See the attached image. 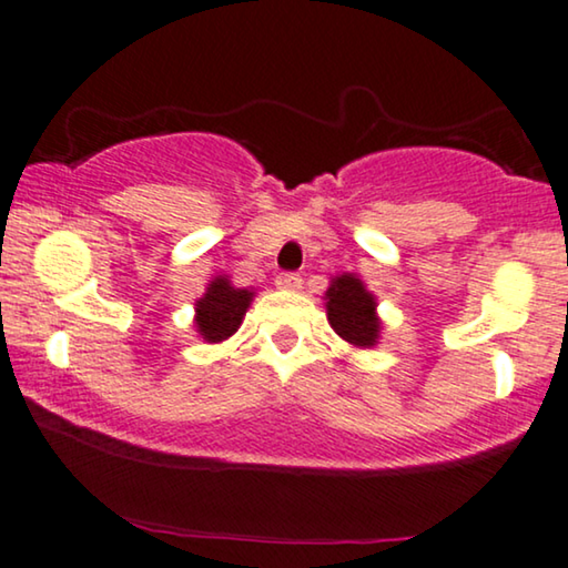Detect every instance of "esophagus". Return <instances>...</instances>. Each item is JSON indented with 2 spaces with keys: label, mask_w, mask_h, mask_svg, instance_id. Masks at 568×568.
I'll use <instances>...</instances> for the list:
<instances>
[{
  "label": "esophagus",
  "mask_w": 568,
  "mask_h": 568,
  "mask_svg": "<svg viewBox=\"0 0 568 568\" xmlns=\"http://www.w3.org/2000/svg\"><path fill=\"white\" fill-rule=\"evenodd\" d=\"M276 286H278V290L294 292V290H300V286H302V276L292 274V271H284V274L276 276Z\"/></svg>",
  "instance_id": "esophagus-1"
}]
</instances>
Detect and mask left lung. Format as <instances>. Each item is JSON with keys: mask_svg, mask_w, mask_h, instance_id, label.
I'll return each instance as SVG.
<instances>
[{"mask_svg": "<svg viewBox=\"0 0 568 568\" xmlns=\"http://www.w3.org/2000/svg\"><path fill=\"white\" fill-rule=\"evenodd\" d=\"M376 297L356 274H338L331 278L325 292L327 323L353 348H374L382 338V320L376 315Z\"/></svg>", "mask_w": 568, "mask_h": 568, "instance_id": "obj_1", "label": "left lung"}]
</instances>
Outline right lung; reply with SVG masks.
<instances>
[{
  "mask_svg": "<svg viewBox=\"0 0 568 568\" xmlns=\"http://www.w3.org/2000/svg\"><path fill=\"white\" fill-rule=\"evenodd\" d=\"M256 292L237 290L230 276H212L207 290L194 302V327L202 341L223 343L237 333Z\"/></svg>",
  "mask_w": 568,
  "mask_h": 568,
  "instance_id": "right-lung-1",
  "label": "right lung"
}]
</instances>
